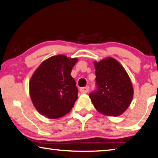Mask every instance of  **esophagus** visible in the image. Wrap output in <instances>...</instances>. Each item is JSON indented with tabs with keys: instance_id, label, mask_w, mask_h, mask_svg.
<instances>
[{
	"instance_id": "obj_1",
	"label": "esophagus",
	"mask_w": 158,
	"mask_h": 158,
	"mask_svg": "<svg viewBox=\"0 0 158 158\" xmlns=\"http://www.w3.org/2000/svg\"><path fill=\"white\" fill-rule=\"evenodd\" d=\"M89 86H85V87H83V88H80V91H81V93H87L89 91Z\"/></svg>"
}]
</instances>
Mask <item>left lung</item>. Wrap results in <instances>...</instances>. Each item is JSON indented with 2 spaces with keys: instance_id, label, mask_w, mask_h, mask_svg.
Masks as SVG:
<instances>
[{
  "instance_id": "obj_1",
  "label": "left lung",
  "mask_w": 158,
  "mask_h": 158,
  "mask_svg": "<svg viewBox=\"0 0 158 158\" xmlns=\"http://www.w3.org/2000/svg\"><path fill=\"white\" fill-rule=\"evenodd\" d=\"M96 90L89 94L99 113L118 116L129 107L133 88L127 72L115 59L107 58L94 63Z\"/></svg>"
}]
</instances>
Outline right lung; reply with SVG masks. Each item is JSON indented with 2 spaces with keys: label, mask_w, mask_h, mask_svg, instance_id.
Instances as JSON below:
<instances>
[{
  "label": "right lung",
  "mask_w": 158,
  "mask_h": 158,
  "mask_svg": "<svg viewBox=\"0 0 158 158\" xmlns=\"http://www.w3.org/2000/svg\"><path fill=\"white\" fill-rule=\"evenodd\" d=\"M77 58L58 55L43 61L29 83L32 102L41 115L55 119L69 113L77 99L72 68Z\"/></svg>",
  "instance_id": "1"
}]
</instances>
